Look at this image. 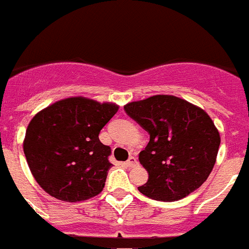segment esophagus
I'll return each instance as SVG.
<instances>
[{"label":"esophagus","mask_w":249,"mask_h":249,"mask_svg":"<svg viewBox=\"0 0 249 249\" xmlns=\"http://www.w3.org/2000/svg\"><path fill=\"white\" fill-rule=\"evenodd\" d=\"M125 164H126L128 167H134V166H137L138 162H137V159L134 158V157H130V158L126 160V163H125Z\"/></svg>","instance_id":"obj_1"}]
</instances>
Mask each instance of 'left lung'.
<instances>
[{"instance_id":"obj_1","label":"left lung","mask_w":249,"mask_h":249,"mask_svg":"<svg viewBox=\"0 0 249 249\" xmlns=\"http://www.w3.org/2000/svg\"><path fill=\"white\" fill-rule=\"evenodd\" d=\"M125 112L150 141L140 153L149 180L138 191L158 201H178L200 188L213 171L221 137L202 108L174 95L130 102Z\"/></svg>"}]
</instances>
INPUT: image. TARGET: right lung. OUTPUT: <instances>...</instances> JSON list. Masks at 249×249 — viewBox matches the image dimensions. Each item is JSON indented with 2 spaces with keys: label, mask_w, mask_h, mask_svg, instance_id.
<instances>
[{
  "label": "right lung",
  "mask_w": 249,
  "mask_h": 249,
  "mask_svg": "<svg viewBox=\"0 0 249 249\" xmlns=\"http://www.w3.org/2000/svg\"><path fill=\"white\" fill-rule=\"evenodd\" d=\"M119 106L71 96L32 117L23 151L32 176L45 192L66 202L86 201L103 191L111 147L99 141Z\"/></svg>",
  "instance_id": "1"
}]
</instances>
